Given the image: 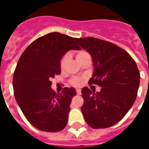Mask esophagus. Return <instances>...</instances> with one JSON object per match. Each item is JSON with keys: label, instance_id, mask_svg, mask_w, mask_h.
I'll return each mask as SVG.
<instances>
[{"label": "esophagus", "instance_id": "34e87169", "mask_svg": "<svg viewBox=\"0 0 149 149\" xmlns=\"http://www.w3.org/2000/svg\"><path fill=\"white\" fill-rule=\"evenodd\" d=\"M76 93H77V95H81V89H76Z\"/></svg>", "mask_w": 149, "mask_h": 149}]
</instances>
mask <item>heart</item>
<instances>
[{
  "label": "heart",
  "instance_id": "heart-1",
  "mask_svg": "<svg viewBox=\"0 0 149 149\" xmlns=\"http://www.w3.org/2000/svg\"><path fill=\"white\" fill-rule=\"evenodd\" d=\"M75 57L77 61L80 62L81 60H84V59L86 58V57H90V56H89V54L86 52V51L81 50V51H78V52L76 54ZM67 59H68V56H67V55H65V56H63L61 58V60H60V66L61 69H63V68H64V66H65V63H66ZM81 83H82V81H81L80 78H77V77H76V78H73L72 80V84L74 86H80L81 84Z\"/></svg>",
  "mask_w": 149,
  "mask_h": 149
}]
</instances>
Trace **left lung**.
I'll list each match as a JSON object with an SVG mask.
<instances>
[{"label":"left lung","mask_w":149,"mask_h":149,"mask_svg":"<svg viewBox=\"0 0 149 149\" xmlns=\"http://www.w3.org/2000/svg\"><path fill=\"white\" fill-rule=\"evenodd\" d=\"M74 40L93 58L94 72L89 84L101 87L96 93L87 86L81 90L84 119L94 129L111 127L122 119L136 100L140 76L136 62L107 41L94 37Z\"/></svg>","instance_id":"8db88e82"}]
</instances>
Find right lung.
Here are the masks:
<instances>
[{
  "mask_svg": "<svg viewBox=\"0 0 149 149\" xmlns=\"http://www.w3.org/2000/svg\"><path fill=\"white\" fill-rule=\"evenodd\" d=\"M72 37L54 32L33 41L24 51L13 74L14 95L28 122L36 128L58 132L66 126L75 89L56 94L51 79L61 73L60 62L69 50H80Z\"/></svg>",
  "mask_w": 149,
  "mask_h": 149,
  "instance_id": "right-lung-1",
  "label": "right lung"
}]
</instances>
